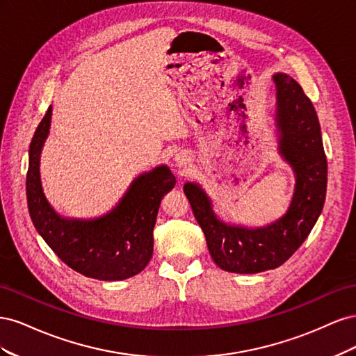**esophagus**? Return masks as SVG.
I'll list each match as a JSON object with an SVG mask.
<instances>
[{"mask_svg": "<svg viewBox=\"0 0 356 356\" xmlns=\"http://www.w3.org/2000/svg\"><path fill=\"white\" fill-rule=\"evenodd\" d=\"M174 160H175V166H178V168H187L188 161H190V159H188V156L186 153L175 154Z\"/></svg>", "mask_w": 356, "mask_h": 356, "instance_id": "obj_1", "label": "esophagus"}]
</instances>
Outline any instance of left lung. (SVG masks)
Wrapping results in <instances>:
<instances>
[{"instance_id":"1","label":"left lung","mask_w":356,"mask_h":356,"mask_svg":"<svg viewBox=\"0 0 356 356\" xmlns=\"http://www.w3.org/2000/svg\"><path fill=\"white\" fill-rule=\"evenodd\" d=\"M277 149L293 168L294 195L281 218L263 227L221 221L212 200L197 182H186L184 193L220 268L232 273H260L284 264L314 229L324 208L327 157L316 111L301 86L288 74H273Z\"/></svg>"}]
</instances>
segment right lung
Masks as SVG:
<instances>
[{"label":"right lung","mask_w":356,"mask_h":356,"mask_svg":"<svg viewBox=\"0 0 356 356\" xmlns=\"http://www.w3.org/2000/svg\"><path fill=\"white\" fill-rule=\"evenodd\" d=\"M51 105L29 145L26 199L32 224L72 270L99 281H123L143 272L153 255L160 202L175 187L166 165L138 175L115 207L98 218H65L44 196L40 157L50 131Z\"/></svg>","instance_id":"1"}]
</instances>
